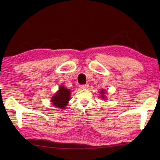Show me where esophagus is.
Returning <instances> with one entry per match:
<instances>
[{
    "label": "esophagus",
    "instance_id": "34e87169",
    "mask_svg": "<svg viewBox=\"0 0 160 160\" xmlns=\"http://www.w3.org/2000/svg\"><path fill=\"white\" fill-rule=\"evenodd\" d=\"M89 87V84H82V85H80V88L81 89H87Z\"/></svg>",
    "mask_w": 160,
    "mask_h": 160
}]
</instances>
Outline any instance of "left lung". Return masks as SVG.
I'll use <instances>...</instances> for the list:
<instances>
[{"label": "left lung", "mask_w": 160, "mask_h": 160, "mask_svg": "<svg viewBox=\"0 0 160 160\" xmlns=\"http://www.w3.org/2000/svg\"><path fill=\"white\" fill-rule=\"evenodd\" d=\"M100 93H101V98H102V99H104V98H105V97H104V90L102 89V90H101V91H100Z\"/></svg>", "instance_id": "left-lung-1"}]
</instances>
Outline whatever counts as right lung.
I'll return each instance as SVG.
<instances>
[{"label":"right lung","instance_id":"right-lung-1","mask_svg":"<svg viewBox=\"0 0 160 160\" xmlns=\"http://www.w3.org/2000/svg\"><path fill=\"white\" fill-rule=\"evenodd\" d=\"M70 93V89H68L64 86L61 85L59 90L52 98L51 102H52V104H53V106L56 108H64L69 103L71 97Z\"/></svg>","mask_w":160,"mask_h":160}]
</instances>
